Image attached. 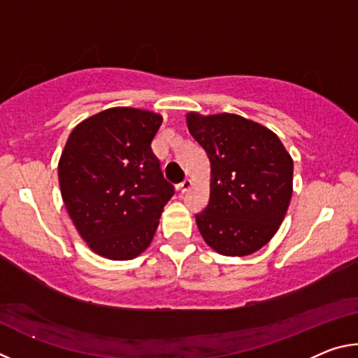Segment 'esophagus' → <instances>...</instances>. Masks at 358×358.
<instances>
[{
    "label": "esophagus",
    "mask_w": 358,
    "mask_h": 358,
    "mask_svg": "<svg viewBox=\"0 0 358 358\" xmlns=\"http://www.w3.org/2000/svg\"><path fill=\"white\" fill-rule=\"evenodd\" d=\"M189 187H191V180H185V181H181L180 185H177V191L183 194L189 189Z\"/></svg>",
    "instance_id": "1"
}]
</instances>
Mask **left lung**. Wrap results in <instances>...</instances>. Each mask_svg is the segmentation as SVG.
I'll use <instances>...</instances> for the list:
<instances>
[{
  "label": "left lung",
  "mask_w": 358,
  "mask_h": 358,
  "mask_svg": "<svg viewBox=\"0 0 358 358\" xmlns=\"http://www.w3.org/2000/svg\"><path fill=\"white\" fill-rule=\"evenodd\" d=\"M187 129L211 167L210 201L196 215L207 245L248 256L280 229L292 197V157L280 137L240 115L187 113Z\"/></svg>",
  "instance_id": "obj_1"
}]
</instances>
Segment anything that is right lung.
<instances>
[{
    "mask_svg": "<svg viewBox=\"0 0 358 358\" xmlns=\"http://www.w3.org/2000/svg\"><path fill=\"white\" fill-rule=\"evenodd\" d=\"M162 117L113 107L77 124L59 157L63 202L87 245L102 257L129 260L150 246L173 196L151 150Z\"/></svg>",
    "mask_w": 358,
    "mask_h": 358,
    "instance_id": "obj_1",
    "label": "right lung"
}]
</instances>
